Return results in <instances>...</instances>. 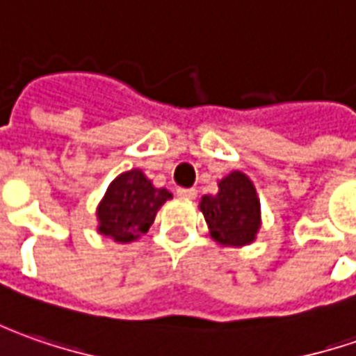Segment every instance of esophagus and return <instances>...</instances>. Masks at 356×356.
Returning a JSON list of instances; mask_svg holds the SVG:
<instances>
[{"label":"esophagus","instance_id":"1","mask_svg":"<svg viewBox=\"0 0 356 356\" xmlns=\"http://www.w3.org/2000/svg\"><path fill=\"white\" fill-rule=\"evenodd\" d=\"M177 197L191 201V199H195V197H197V189H177Z\"/></svg>","mask_w":356,"mask_h":356}]
</instances>
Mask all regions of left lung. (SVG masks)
<instances>
[{"instance_id": "8db88e82", "label": "left lung", "mask_w": 356, "mask_h": 356, "mask_svg": "<svg viewBox=\"0 0 356 356\" xmlns=\"http://www.w3.org/2000/svg\"><path fill=\"white\" fill-rule=\"evenodd\" d=\"M211 238L220 246L242 248L252 244L262 227V207L252 179L242 171H230L218 181L216 195L199 201Z\"/></svg>"}]
</instances>
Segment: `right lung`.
<instances>
[{"label":"right lung","mask_w":356,"mask_h":356,"mask_svg":"<svg viewBox=\"0 0 356 356\" xmlns=\"http://www.w3.org/2000/svg\"><path fill=\"white\" fill-rule=\"evenodd\" d=\"M173 195L163 187H155L141 169L124 171L108 185L96 207V230L118 244H129L149 230L157 211Z\"/></svg>","instance_id":"right-lung-1"}]
</instances>
